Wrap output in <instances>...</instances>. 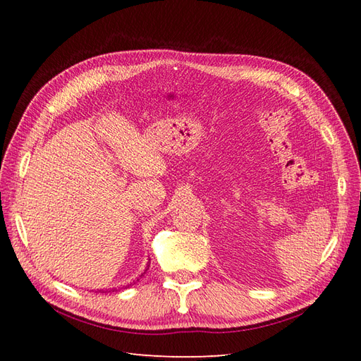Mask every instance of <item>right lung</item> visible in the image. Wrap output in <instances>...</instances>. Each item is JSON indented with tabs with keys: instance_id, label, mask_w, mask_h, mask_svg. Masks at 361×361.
Here are the masks:
<instances>
[{
	"instance_id": "right-lung-1",
	"label": "right lung",
	"mask_w": 361,
	"mask_h": 361,
	"mask_svg": "<svg viewBox=\"0 0 361 361\" xmlns=\"http://www.w3.org/2000/svg\"><path fill=\"white\" fill-rule=\"evenodd\" d=\"M147 268H149V265H147ZM146 271H147V269H146Z\"/></svg>"
}]
</instances>
